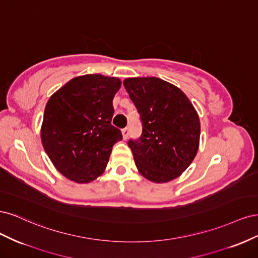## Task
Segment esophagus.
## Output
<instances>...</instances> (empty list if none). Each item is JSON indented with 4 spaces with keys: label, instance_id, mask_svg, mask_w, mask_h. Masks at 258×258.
Wrapping results in <instances>:
<instances>
[{
    "label": "esophagus",
    "instance_id": "1",
    "mask_svg": "<svg viewBox=\"0 0 258 258\" xmlns=\"http://www.w3.org/2000/svg\"><path fill=\"white\" fill-rule=\"evenodd\" d=\"M129 131H130V128H129V127L123 128V129L121 130V132H122V137H123V139H124V140H126V139L128 138V136H129Z\"/></svg>",
    "mask_w": 258,
    "mask_h": 258
}]
</instances>
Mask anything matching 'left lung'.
<instances>
[{
    "mask_svg": "<svg viewBox=\"0 0 258 258\" xmlns=\"http://www.w3.org/2000/svg\"><path fill=\"white\" fill-rule=\"evenodd\" d=\"M123 86L142 123L141 137L128 141L138 170L155 183L176 178L198 151L196 110L181 89L157 77L127 79Z\"/></svg>",
    "mask_w": 258,
    "mask_h": 258,
    "instance_id": "1",
    "label": "left lung"
}]
</instances>
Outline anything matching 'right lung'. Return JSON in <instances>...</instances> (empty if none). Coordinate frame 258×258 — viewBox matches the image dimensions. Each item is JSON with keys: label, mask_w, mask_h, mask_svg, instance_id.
Returning a JSON list of instances; mask_svg holds the SVG:
<instances>
[{"label": "right lung", "mask_w": 258, "mask_h": 258, "mask_svg": "<svg viewBox=\"0 0 258 258\" xmlns=\"http://www.w3.org/2000/svg\"><path fill=\"white\" fill-rule=\"evenodd\" d=\"M120 80L100 74L75 77L45 107L42 143L53 166L71 181L88 183L103 173L113 145L122 140L112 124Z\"/></svg>", "instance_id": "right-lung-1"}]
</instances>
